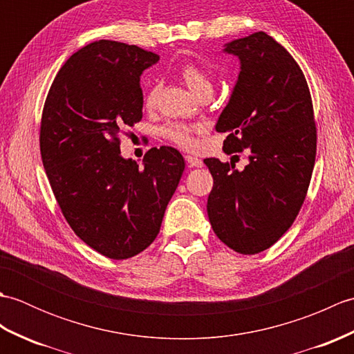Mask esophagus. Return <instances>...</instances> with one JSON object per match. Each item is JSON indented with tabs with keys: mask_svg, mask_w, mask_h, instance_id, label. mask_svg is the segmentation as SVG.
I'll use <instances>...</instances> for the list:
<instances>
[{
	"mask_svg": "<svg viewBox=\"0 0 354 354\" xmlns=\"http://www.w3.org/2000/svg\"><path fill=\"white\" fill-rule=\"evenodd\" d=\"M185 161H187V164H189V167H202V165H204L202 160H199V158H196V156H192V155H185Z\"/></svg>",
	"mask_w": 354,
	"mask_h": 354,
	"instance_id": "obj_1",
	"label": "esophagus"
}]
</instances>
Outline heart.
Listing matches in <instances>:
<instances>
[{"label":"heart","instance_id":"1","mask_svg":"<svg viewBox=\"0 0 354 354\" xmlns=\"http://www.w3.org/2000/svg\"><path fill=\"white\" fill-rule=\"evenodd\" d=\"M179 76L184 80V84L189 86L190 91L199 97L205 93H213V80L209 74L198 66L196 64H185L181 70H179ZM160 99V86L153 85L150 86L145 94V108L146 109H155ZM202 129L201 126L196 124H185V123H176L170 122L161 127L162 137L173 142V145L181 149H192L194 146V133Z\"/></svg>","mask_w":354,"mask_h":354}]
</instances>
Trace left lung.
I'll return each instance as SVG.
<instances>
[{
	"label": "left lung",
	"instance_id": "8db88e82",
	"mask_svg": "<svg viewBox=\"0 0 354 354\" xmlns=\"http://www.w3.org/2000/svg\"><path fill=\"white\" fill-rule=\"evenodd\" d=\"M223 51L240 59V73L216 131L227 133L225 152L246 150L250 162L239 171L232 161L204 160L214 179L207 212L225 245L251 255L272 246L301 209L317 156V124L304 74L275 39L257 32Z\"/></svg>",
	"mask_w": 354,
	"mask_h": 354
}]
</instances>
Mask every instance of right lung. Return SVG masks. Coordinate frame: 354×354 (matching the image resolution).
Masks as SVG:
<instances>
[{
    "mask_svg": "<svg viewBox=\"0 0 354 354\" xmlns=\"http://www.w3.org/2000/svg\"><path fill=\"white\" fill-rule=\"evenodd\" d=\"M158 59L137 45L91 42L59 70L44 104L51 190L76 236L108 259H131L153 242L185 167L169 146L150 149L145 169L120 152V132L142 118L141 73Z\"/></svg>",
    "mask_w": 354,
    "mask_h": 354,
    "instance_id": "add662e5",
    "label": "right lung"
}]
</instances>
